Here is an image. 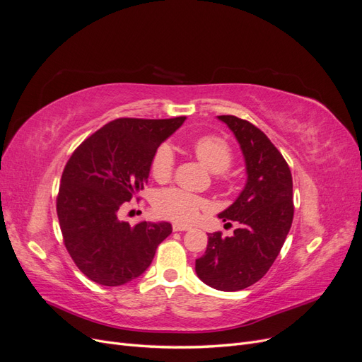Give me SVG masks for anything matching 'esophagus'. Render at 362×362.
<instances>
[{"label":"esophagus","instance_id":"obj_1","mask_svg":"<svg viewBox=\"0 0 362 362\" xmlns=\"http://www.w3.org/2000/svg\"><path fill=\"white\" fill-rule=\"evenodd\" d=\"M172 229L175 233H178V231H189V226H185V225H180V223H173L172 225Z\"/></svg>","mask_w":362,"mask_h":362}]
</instances>
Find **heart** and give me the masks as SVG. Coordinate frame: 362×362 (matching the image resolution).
<instances>
[{
	"label": "heart",
	"instance_id": "1",
	"mask_svg": "<svg viewBox=\"0 0 362 362\" xmlns=\"http://www.w3.org/2000/svg\"><path fill=\"white\" fill-rule=\"evenodd\" d=\"M194 156L211 172L226 170L234 160L233 149L228 141L218 136H204L196 139L192 145ZM175 166L173 151L168 144H163L157 148L151 160V173L157 181H166L172 177ZM156 211L177 223L190 225L194 223L210 210V202L202 196L184 192L180 189H164L157 193L154 199Z\"/></svg>",
	"mask_w": 362,
	"mask_h": 362
}]
</instances>
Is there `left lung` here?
Instances as JSON below:
<instances>
[{"label":"left lung","instance_id":"8db88e82","mask_svg":"<svg viewBox=\"0 0 362 362\" xmlns=\"http://www.w3.org/2000/svg\"><path fill=\"white\" fill-rule=\"evenodd\" d=\"M233 131L245 156L247 182L235 202L218 214L237 222L233 237L208 235L196 273L213 288L238 291L259 281L275 262L291 228L293 178L286 158L259 128L237 116H217Z\"/></svg>","mask_w":362,"mask_h":362}]
</instances>
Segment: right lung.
<instances>
[{
	"mask_svg": "<svg viewBox=\"0 0 362 362\" xmlns=\"http://www.w3.org/2000/svg\"><path fill=\"white\" fill-rule=\"evenodd\" d=\"M184 120L115 119L72 152L62 175L57 216L66 250L90 281L117 287L136 279L172 233L168 222L131 226L119 211L145 187L152 156Z\"/></svg>",
	"mask_w": 362,
	"mask_h": 362,
	"instance_id": "right-lung-1",
	"label": "right lung"
}]
</instances>
